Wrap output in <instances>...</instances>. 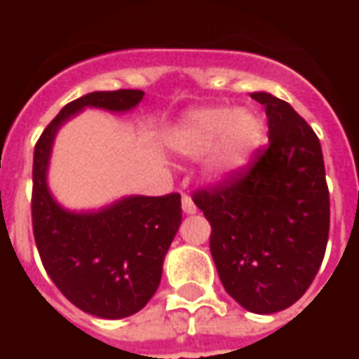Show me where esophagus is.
I'll list each match as a JSON object with an SVG mask.
<instances>
[{"mask_svg":"<svg viewBox=\"0 0 359 359\" xmlns=\"http://www.w3.org/2000/svg\"><path fill=\"white\" fill-rule=\"evenodd\" d=\"M182 210H184V214H196V212H198L196 203H194V200H191L187 194L182 196Z\"/></svg>","mask_w":359,"mask_h":359,"instance_id":"obj_1","label":"esophagus"}]
</instances>
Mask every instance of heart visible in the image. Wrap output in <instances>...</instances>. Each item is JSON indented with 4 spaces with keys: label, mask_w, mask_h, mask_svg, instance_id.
Returning a JSON list of instances; mask_svg holds the SVG:
<instances>
[{
    "label": "heart",
    "mask_w": 359,
    "mask_h": 359,
    "mask_svg": "<svg viewBox=\"0 0 359 359\" xmlns=\"http://www.w3.org/2000/svg\"><path fill=\"white\" fill-rule=\"evenodd\" d=\"M266 142V119L252 107L226 105L189 111L172 137V145L186 158H205L210 177L240 175Z\"/></svg>",
    "instance_id": "b5f03b06"
}]
</instances>
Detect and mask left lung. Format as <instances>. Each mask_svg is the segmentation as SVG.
Segmentation results:
<instances>
[{
    "instance_id": "left-lung-1",
    "label": "left lung",
    "mask_w": 359,
    "mask_h": 359,
    "mask_svg": "<svg viewBox=\"0 0 359 359\" xmlns=\"http://www.w3.org/2000/svg\"><path fill=\"white\" fill-rule=\"evenodd\" d=\"M269 144L240 175L194 191L212 226L210 252L226 292L254 313H276L306 294L330 233L322 145L308 121L271 93Z\"/></svg>"
}]
</instances>
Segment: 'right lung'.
I'll use <instances>...</instances> for the list:
<instances>
[{"label": "right lung", "mask_w": 359, "mask_h": 359, "mask_svg": "<svg viewBox=\"0 0 359 359\" xmlns=\"http://www.w3.org/2000/svg\"><path fill=\"white\" fill-rule=\"evenodd\" d=\"M142 97V90H118L74 100L43 130L34 151L32 222L43 268L74 306L105 320L128 318L156 294L182 224V198L130 196L100 212H69L49 194V156L57 130L83 107L130 111Z\"/></svg>", "instance_id": "1"}]
</instances>
